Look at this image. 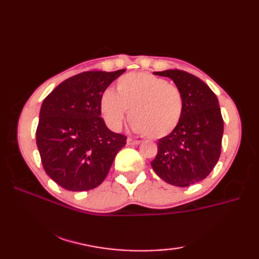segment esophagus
I'll return each mask as SVG.
<instances>
[{
	"label": "esophagus",
	"instance_id": "obj_1",
	"mask_svg": "<svg viewBox=\"0 0 259 259\" xmlns=\"http://www.w3.org/2000/svg\"><path fill=\"white\" fill-rule=\"evenodd\" d=\"M139 144H140L139 140H135V139H131V138L126 139V145H128V146H137Z\"/></svg>",
	"mask_w": 259,
	"mask_h": 259
}]
</instances>
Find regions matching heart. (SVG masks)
Masks as SVG:
<instances>
[{"instance_id": "b5f03b06", "label": "heart", "mask_w": 259, "mask_h": 259, "mask_svg": "<svg viewBox=\"0 0 259 259\" xmlns=\"http://www.w3.org/2000/svg\"><path fill=\"white\" fill-rule=\"evenodd\" d=\"M185 99L177 85L148 72L120 76L115 92L108 89L100 98V110L107 124L119 130L129 111V120L138 134L160 139L177 128L184 114Z\"/></svg>"}]
</instances>
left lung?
Listing matches in <instances>:
<instances>
[{"mask_svg":"<svg viewBox=\"0 0 259 259\" xmlns=\"http://www.w3.org/2000/svg\"><path fill=\"white\" fill-rule=\"evenodd\" d=\"M153 73L175 82L184 95L185 109L177 128L159 139L151 167L166 183L188 187L205 179L221 156L224 120L218 99L205 82L186 71Z\"/></svg>","mask_w":259,"mask_h":259,"instance_id":"obj_1","label":"left lung"}]
</instances>
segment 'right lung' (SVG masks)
I'll return each mask as SVG.
<instances>
[{"instance_id": "1", "label": "right lung", "mask_w": 259, "mask_h": 259, "mask_svg": "<svg viewBox=\"0 0 259 259\" xmlns=\"http://www.w3.org/2000/svg\"><path fill=\"white\" fill-rule=\"evenodd\" d=\"M124 71L79 73L43 100L36 145L47 175L62 188H96L125 146L126 137L109 130L100 117L102 93Z\"/></svg>"}]
</instances>
